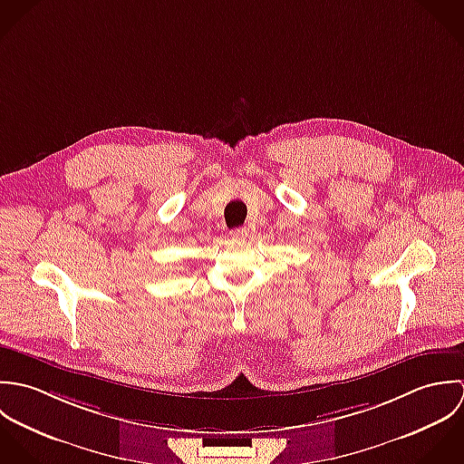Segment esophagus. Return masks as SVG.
<instances>
[{
	"label": "esophagus",
	"instance_id": "obj_1",
	"mask_svg": "<svg viewBox=\"0 0 464 464\" xmlns=\"http://www.w3.org/2000/svg\"><path fill=\"white\" fill-rule=\"evenodd\" d=\"M231 237L237 238V240H242V238H247L249 237V229L247 227H237L231 231Z\"/></svg>",
	"mask_w": 464,
	"mask_h": 464
}]
</instances>
